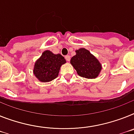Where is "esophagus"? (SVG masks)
I'll return each instance as SVG.
<instances>
[{"instance_id": "obj_1", "label": "esophagus", "mask_w": 134, "mask_h": 134, "mask_svg": "<svg viewBox=\"0 0 134 134\" xmlns=\"http://www.w3.org/2000/svg\"><path fill=\"white\" fill-rule=\"evenodd\" d=\"M65 59H66V60H67V61L69 62V60H70V57H69V55H67V56H65Z\"/></svg>"}]
</instances>
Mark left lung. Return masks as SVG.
<instances>
[{"label":"left lung","mask_w":134,"mask_h":134,"mask_svg":"<svg viewBox=\"0 0 134 134\" xmlns=\"http://www.w3.org/2000/svg\"><path fill=\"white\" fill-rule=\"evenodd\" d=\"M76 54L71 58L70 63L80 76L95 79L99 75L102 65L99 60L88 50L82 48L76 50Z\"/></svg>","instance_id":"left-lung-1"}]
</instances>
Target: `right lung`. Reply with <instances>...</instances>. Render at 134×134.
Instances as JSON below:
<instances>
[{"label": "right lung", "mask_w": 134, "mask_h": 134, "mask_svg": "<svg viewBox=\"0 0 134 134\" xmlns=\"http://www.w3.org/2000/svg\"><path fill=\"white\" fill-rule=\"evenodd\" d=\"M65 63L66 60L61 54L46 50L35 63L33 74L40 82H48L58 77L60 67Z\"/></svg>", "instance_id": "right-lung-1"}]
</instances>
